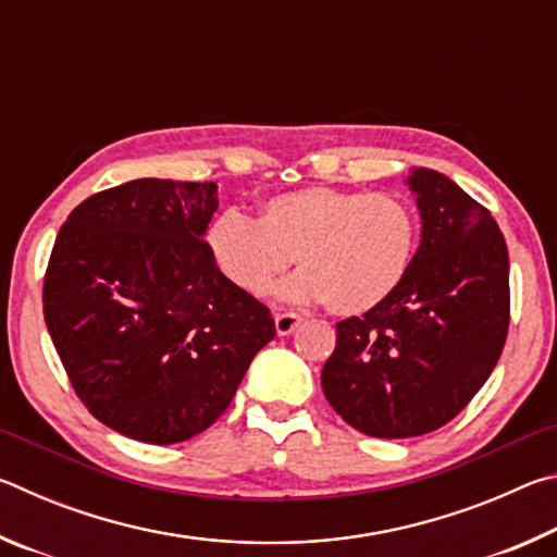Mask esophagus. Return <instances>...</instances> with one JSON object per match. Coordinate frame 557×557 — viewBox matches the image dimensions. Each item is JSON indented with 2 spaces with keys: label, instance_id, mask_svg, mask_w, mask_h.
<instances>
[{
  "label": "esophagus",
  "instance_id": "obj_1",
  "mask_svg": "<svg viewBox=\"0 0 557 557\" xmlns=\"http://www.w3.org/2000/svg\"><path fill=\"white\" fill-rule=\"evenodd\" d=\"M299 322H301V317L295 314V312H280V314H275V329H277L280 336H287V334L295 332Z\"/></svg>",
  "mask_w": 557,
  "mask_h": 557
}]
</instances>
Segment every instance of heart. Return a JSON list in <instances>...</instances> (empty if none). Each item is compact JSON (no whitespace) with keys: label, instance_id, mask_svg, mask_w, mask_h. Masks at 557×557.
Masks as SVG:
<instances>
[{"label":"heart","instance_id":"b5f03b06","mask_svg":"<svg viewBox=\"0 0 557 557\" xmlns=\"http://www.w3.org/2000/svg\"><path fill=\"white\" fill-rule=\"evenodd\" d=\"M206 240L221 275L245 295H268L297 260L301 270L280 295L324 299L329 312L354 317L379 307L408 275L420 219L403 194L309 186L272 196L258 221L223 211Z\"/></svg>","mask_w":557,"mask_h":557}]
</instances>
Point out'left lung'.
I'll use <instances>...</instances> for the list:
<instances>
[{
	"label": "left lung",
	"mask_w": 557,
	"mask_h": 557,
	"mask_svg": "<svg viewBox=\"0 0 557 557\" xmlns=\"http://www.w3.org/2000/svg\"><path fill=\"white\" fill-rule=\"evenodd\" d=\"M422 240L398 289L336 324L322 388L358 432L428 435L467 408L504 351L511 292L494 215L432 169H414Z\"/></svg>",
	"instance_id": "left-lung-1"
}]
</instances>
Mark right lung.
<instances>
[{
	"mask_svg": "<svg viewBox=\"0 0 557 557\" xmlns=\"http://www.w3.org/2000/svg\"><path fill=\"white\" fill-rule=\"evenodd\" d=\"M213 182L135 178L88 196L55 235L44 319L92 418L147 445L211 428L275 336L203 240Z\"/></svg>",
	"mask_w": 557,
	"mask_h": 557,
	"instance_id": "add662e5",
	"label": "right lung"
}]
</instances>
